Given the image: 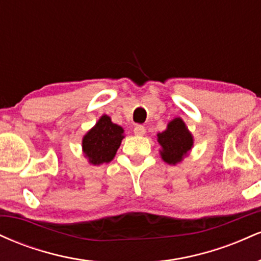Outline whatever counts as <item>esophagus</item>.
Returning a JSON list of instances; mask_svg holds the SVG:
<instances>
[{
	"mask_svg": "<svg viewBox=\"0 0 261 261\" xmlns=\"http://www.w3.org/2000/svg\"><path fill=\"white\" fill-rule=\"evenodd\" d=\"M134 134L136 135V136H143V135L146 134V128L142 126V125H136V126L134 127Z\"/></svg>",
	"mask_w": 261,
	"mask_h": 261,
	"instance_id": "esophagus-1",
	"label": "esophagus"
}]
</instances>
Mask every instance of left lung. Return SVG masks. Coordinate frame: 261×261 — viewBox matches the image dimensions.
Listing matches in <instances>:
<instances>
[{
  "instance_id": "left-lung-1",
  "label": "left lung",
  "mask_w": 261,
  "mask_h": 261,
  "mask_svg": "<svg viewBox=\"0 0 261 261\" xmlns=\"http://www.w3.org/2000/svg\"><path fill=\"white\" fill-rule=\"evenodd\" d=\"M161 158L170 166L180 163L194 147V136L181 118H174L167 128L157 134Z\"/></svg>"
}]
</instances>
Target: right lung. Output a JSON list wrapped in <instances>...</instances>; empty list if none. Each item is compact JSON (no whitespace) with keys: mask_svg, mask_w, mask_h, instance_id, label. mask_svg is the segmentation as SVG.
<instances>
[{"mask_svg":"<svg viewBox=\"0 0 261 261\" xmlns=\"http://www.w3.org/2000/svg\"><path fill=\"white\" fill-rule=\"evenodd\" d=\"M124 137V128L114 124L110 116L104 114L83 136L82 152L92 166L109 163L115 157Z\"/></svg>","mask_w":261,"mask_h":261,"instance_id":"add662e5","label":"right lung"}]
</instances>
